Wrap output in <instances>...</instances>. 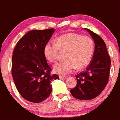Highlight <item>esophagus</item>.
Listing matches in <instances>:
<instances>
[{
	"mask_svg": "<svg viewBox=\"0 0 120 120\" xmlns=\"http://www.w3.org/2000/svg\"><path fill=\"white\" fill-rule=\"evenodd\" d=\"M59 79H65L66 78H67V77H66V76H62V75H59Z\"/></svg>",
	"mask_w": 120,
	"mask_h": 120,
	"instance_id": "34e87169",
	"label": "esophagus"
}]
</instances>
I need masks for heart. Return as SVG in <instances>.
<instances>
[{"label":"heart","mask_w":120,"mask_h":120,"mask_svg":"<svg viewBox=\"0 0 120 120\" xmlns=\"http://www.w3.org/2000/svg\"><path fill=\"white\" fill-rule=\"evenodd\" d=\"M59 50L65 52L66 60L57 62L53 71L61 75H67L76 68L86 67L92 59L94 52V42L87 36L68 33L59 36L55 41H48L43 48L45 57L48 61L54 62L58 59Z\"/></svg>","instance_id":"b5f03b06"}]
</instances>
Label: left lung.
<instances>
[{"label":"left lung","instance_id":"left-lung-1","mask_svg":"<svg viewBox=\"0 0 120 120\" xmlns=\"http://www.w3.org/2000/svg\"><path fill=\"white\" fill-rule=\"evenodd\" d=\"M93 38L95 45L93 58L86 70L75 75L77 85L70 92L72 96L80 100L95 98L104 90L108 84L111 59L103 39L89 29L85 28Z\"/></svg>","mask_w":120,"mask_h":120}]
</instances>
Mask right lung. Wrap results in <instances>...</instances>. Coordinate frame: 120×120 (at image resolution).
I'll return each mask as SVG.
<instances>
[{"label": "right lung", "mask_w": 120, "mask_h": 120, "mask_svg": "<svg viewBox=\"0 0 120 120\" xmlns=\"http://www.w3.org/2000/svg\"><path fill=\"white\" fill-rule=\"evenodd\" d=\"M53 28L28 31L18 41L12 57V75L16 89L27 101L39 103L51 93V82L59 79L50 74L52 69L43 53L45 44Z\"/></svg>", "instance_id": "add662e5"}]
</instances>
